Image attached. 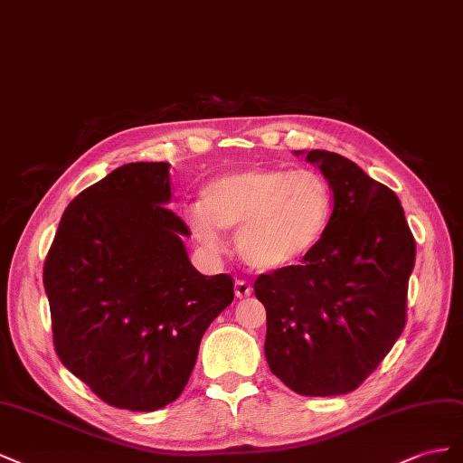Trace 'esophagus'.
I'll return each instance as SVG.
<instances>
[{"label": "esophagus", "instance_id": "1", "mask_svg": "<svg viewBox=\"0 0 463 463\" xmlns=\"http://www.w3.org/2000/svg\"><path fill=\"white\" fill-rule=\"evenodd\" d=\"M252 285H250L248 281H242V279H239L234 283V295H236V298H246V297H250L252 295Z\"/></svg>", "mask_w": 463, "mask_h": 463}]
</instances>
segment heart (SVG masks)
<instances>
[{"mask_svg":"<svg viewBox=\"0 0 463 463\" xmlns=\"http://www.w3.org/2000/svg\"><path fill=\"white\" fill-rule=\"evenodd\" d=\"M332 211V188L316 170L248 168L209 182L188 222L209 250L222 244L221 230L239 232L236 246L248 266L287 271L320 246Z\"/></svg>","mask_w":463,"mask_h":463,"instance_id":"b5f03b06","label":"heart"}]
</instances>
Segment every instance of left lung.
<instances>
[{
  "mask_svg": "<svg viewBox=\"0 0 463 463\" xmlns=\"http://www.w3.org/2000/svg\"><path fill=\"white\" fill-rule=\"evenodd\" d=\"M307 161L334 192L332 221L300 266L261 273L254 290L266 307L271 373L297 393L326 398L359 388L402 335L415 239L398 195L361 166L320 149Z\"/></svg>",
  "mask_w": 463,
  "mask_h": 463,
  "instance_id": "8db88e82",
  "label": "left lung"
}]
</instances>
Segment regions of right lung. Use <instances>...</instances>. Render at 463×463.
<instances>
[{
  "label": "right lung",
  "instance_id": "obj_1",
  "mask_svg": "<svg viewBox=\"0 0 463 463\" xmlns=\"http://www.w3.org/2000/svg\"><path fill=\"white\" fill-rule=\"evenodd\" d=\"M168 163H129L63 211L44 261L63 366L109 405L155 411L186 388L232 277L202 275L170 202Z\"/></svg>",
  "mask_w": 463,
  "mask_h": 463
}]
</instances>
